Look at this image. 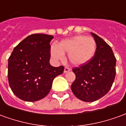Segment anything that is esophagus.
Instances as JSON below:
<instances>
[{
  "label": "esophagus",
  "instance_id": "obj_1",
  "mask_svg": "<svg viewBox=\"0 0 126 126\" xmlns=\"http://www.w3.org/2000/svg\"><path fill=\"white\" fill-rule=\"evenodd\" d=\"M69 71H70V68H69V67H65V69H64V73H67V72H68Z\"/></svg>",
  "mask_w": 126,
  "mask_h": 126
}]
</instances>
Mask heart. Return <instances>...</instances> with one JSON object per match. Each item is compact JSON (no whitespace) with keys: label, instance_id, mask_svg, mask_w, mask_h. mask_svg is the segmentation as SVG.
<instances>
[{"label":"heart","instance_id":"heart-1","mask_svg":"<svg viewBox=\"0 0 126 126\" xmlns=\"http://www.w3.org/2000/svg\"><path fill=\"white\" fill-rule=\"evenodd\" d=\"M96 43L92 37L78 35L66 39L57 45H52L50 52L52 57L61 60L63 54L67 53L69 62L75 65H81L89 62L95 55Z\"/></svg>","mask_w":126,"mask_h":126}]
</instances>
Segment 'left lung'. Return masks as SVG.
I'll use <instances>...</instances> for the list:
<instances>
[{
  "instance_id": "1",
  "label": "left lung",
  "mask_w": 126,
  "mask_h": 126,
  "mask_svg": "<svg viewBox=\"0 0 126 126\" xmlns=\"http://www.w3.org/2000/svg\"><path fill=\"white\" fill-rule=\"evenodd\" d=\"M91 34L96 43L94 57L72 69L76 79L71 90L78 98L85 102H93L104 96L111 89L116 74V58L111 47L96 34Z\"/></svg>"
}]
</instances>
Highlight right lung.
Listing matches in <instances>:
<instances>
[{
	"label": "right lung",
	"mask_w": 126,
	"mask_h": 126,
	"mask_svg": "<svg viewBox=\"0 0 126 126\" xmlns=\"http://www.w3.org/2000/svg\"><path fill=\"white\" fill-rule=\"evenodd\" d=\"M53 38L44 33L30 35L14 48L9 58V84L21 100L34 102L44 98L55 77L63 74V65L55 67L49 63Z\"/></svg>",
	"instance_id": "obj_1"
}]
</instances>
